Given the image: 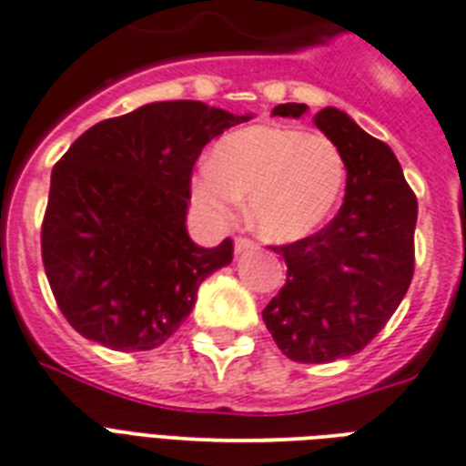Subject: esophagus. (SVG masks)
Wrapping results in <instances>:
<instances>
[{"label": "esophagus", "mask_w": 466, "mask_h": 466, "mask_svg": "<svg viewBox=\"0 0 466 466\" xmlns=\"http://www.w3.org/2000/svg\"><path fill=\"white\" fill-rule=\"evenodd\" d=\"M252 248H255V243H252L250 238H245V236H238L236 238V252L252 250Z\"/></svg>", "instance_id": "34e87169"}]
</instances>
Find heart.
<instances>
[{
	"mask_svg": "<svg viewBox=\"0 0 466 466\" xmlns=\"http://www.w3.org/2000/svg\"><path fill=\"white\" fill-rule=\"evenodd\" d=\"M346 185V158L325 134L284 125H252L226 134L211 163L192 180L195 202L226 218L250 197L252 228L274 243L312 236L337 211Z\"/></svg>",
	"mask_w": 466,
	"mask_h": 466,
	"instance_id": "b5f03b06",
	"label": "heart"
}]
</instances>
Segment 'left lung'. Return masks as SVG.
I'll return each mask as SVG.
<instances>
[{"label":"left lung","instance_id":"8db88e82","mask_svg":"<svg viewBox=\"0 0 466 466\" xmlns=\"http://www.w3.org/2000/svg\"><path fill=\"white\" fill-rule=\"evenodd\" d=\"M303 103L271 115L300 117ZM346 158V195L325 228L289 245L286 284L262 310L277 346L298 363H329L366 349L414 277L416 195L385 141L337 107L312 115Z\"/></svg>","mask_w":466,"mask_h":466}]
</instances>
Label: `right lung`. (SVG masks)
Wrapping results in <instances>:
<instances>
[{
	"label": "right lung",
	"instance_id": "right-lung-1",
	"mask_svg": "<svg viewBox=\"0 0 466 466\" xmlns=\"http://www.w3.org/2000/svg\"><path fill=\"white\" fill-rule=\"evenodd\" d=\"M250 120L199 100L148 103L86 129L52 168L40 248L52 296L81 337L148 351L177 332L233 240L199 248L185 228L202 148Z\"/></svg>",
	"mask_w": 466,
	"mask_h": 466
}]
</instances>
